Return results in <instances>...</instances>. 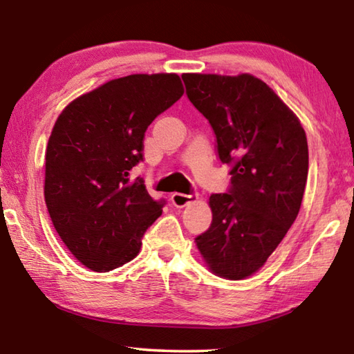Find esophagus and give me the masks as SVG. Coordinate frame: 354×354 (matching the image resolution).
Instances as JSON below:
<instances>
[{
    "label": "esophagus",
    "mask_w": 354,
    "mask_h": 354,
    "mask_svg": "<svg viewBox=\"0 0 354 354\" xmlns=\"http://www.w3.org/2000/svg\"><path fill=\"white\" fill-rule=\"evenodd\" d=\"M198 196H196V194H190V195H185V194H173L170 196V201L173 206L176 207H184L187 206L189 203H194Z\"/></svg>",
    "instance_id": "1"
}]
</instances>
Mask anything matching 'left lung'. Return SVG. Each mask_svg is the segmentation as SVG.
Wrapping results in <instances>:
<instances>
[{"mask_svg":"<svg viewBox=\"0 0 354 354\" xmlns=\"http://www.w3.org/2000/svg\"><path fill=\"white\" fill-rule=\"evenodd\" d=\"M183 81L190 103L211 123L220 160L231 165V187L209 198L212 223L195 239L196 247L212 273L243 279L266 263L299 212L306 133L253 75L184 73Z\"/></svg>","mask_w":354,"mask_h":354,"instance_id":"1","label":"left lung"}]
</instances>
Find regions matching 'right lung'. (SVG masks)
Returning <instances> with one entry per match:
<instances>
[{
  "mask_svg": "<svg viewBox=\"0 0 354 354\" xmlns=\"http://www.w3.org/2000/svg\"><path fill=\"white\" fill-rule=\"evenodd\" d=\"M176 73L129 75L71 101L45 153V203L59 237L82 266L109 272L139 254L160 217L133 167L153 120L183 97Z\"/></svg>",
  "mask_w": 354,
  "mask_h": 354,
  "instance_id": "obj_1",
  "label": "right lung"
}]
</instances>
